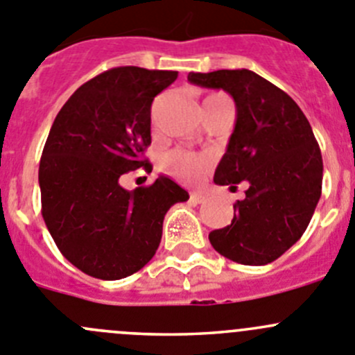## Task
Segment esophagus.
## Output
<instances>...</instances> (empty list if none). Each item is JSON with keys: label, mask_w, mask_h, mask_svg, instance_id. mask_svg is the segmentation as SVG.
<instances>
[{"label": "esophagus", "mask_w": 355, "mask_h": 355, "mask_svg": "<svg viewBox=\"0 0 355 355\" xmlns=\"http://www.w3.org/2000/svg\"><path fill=\"white\" fill-rule=\"evenodd\" d=\"M190 200L193 202V204H202V202L205 200V195L198 193V191H193V193H190Z\"/></svg>", "instance_id": "34e87169"}]
</instances>
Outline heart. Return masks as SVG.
<instances>
[{
    "mask_svg": "<svg viewBox=\"0 0 355 355\" xmlns=\"http://www.w3.org/2000/svg\"><path fill=\"white\" fill-rule=\"evenodd\" d=\"M216 103H230V99L225 94H209L202 106L205 107ZM160 167L167 174L174 175L181 181H197L212 167V158L209 155H195L183 150H174L162 158Z\"/></svg>",
    "mask_w": 355,
    "mask_h": 355,
    "instance_id": "b5f03b06",
    "label": "heart"
}]
</instances>
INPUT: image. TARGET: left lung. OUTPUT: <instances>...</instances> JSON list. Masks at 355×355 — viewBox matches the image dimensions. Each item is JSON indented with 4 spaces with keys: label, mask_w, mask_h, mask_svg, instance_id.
I'll return each mask as SVG.
<instances>
[{
    "label": "left lung",
    "mask_w": 355,
    "mask_h": 355,
    "mask_svg": "<svg viewBox=\"0 0 355 355\" xmlns=\"http://www.w3.org/2000/svg\"><path fill=\"white\" fill-rule=\"evenodd\" d=\"M188 82L223 89L237 107L216 184L248 181L228 226L209 234L212 248L242 265H266L306 230L322 190V157L309 120L279 87L249 69L190 73Z\"/></svg>",
    "instance_id": "left-lung-1"
}]
</instances>
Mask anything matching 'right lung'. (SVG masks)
<instances>
[{"label":"right lung","instance_id":"right-lung-1","mask_svg":"<svg viewBox=\"0 0 355 355\" xmlns=\"http://www.w3.org/2000/svg\"><path fill=\"white\" fill-rule=\"evenodd\" d=\"M178 71L121 66L83 83L60 107L40 160L42 214L64 258L83 273L118 281L157 252L171 205L187 190L158 175L125 190L120 175L151 164V103Z\"/></svg>","mask_w":355,"mask_h":355}]
</instances>
